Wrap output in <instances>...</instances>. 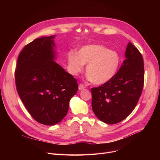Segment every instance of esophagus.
<instances>
[{"label":"esophagus","mask_w":160,"mask_h":160,"mask_svg":"<svg viewBox=\"0 0 160 160\" xmlns=\"http://www.w3.org/2000/svg\"><path fill=\"white\" fill-rule=\"evenodd\" d=\"M86 88V87L83 86V84H82V83H80V84L79 85V86H78V89L79 90H82V89H85Z\"/></svg>","instance_id":"34e87169"}]
</instances>
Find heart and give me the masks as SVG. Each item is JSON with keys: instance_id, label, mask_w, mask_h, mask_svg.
Listing matches in <instances>:
<instances>
[{"instance_id": "b5f03b06", "label": "heart", "mask_w": 160, "mask_h": 160, "mask_svg": "<svg viewBox=\"0 0 160 160\" xmlns=\"http://www.w3.org/2000/svg\"><path fill=\"white\" fill-rule=\"evenodd\" d=\"M69 72L78 75L87 65L86 72L88 80L96 85L110 81L117 74L121 64L119 54L115 50L98 44L81 47L77 53L72 51L67 55Z\"/></svg>"}]
</instances>
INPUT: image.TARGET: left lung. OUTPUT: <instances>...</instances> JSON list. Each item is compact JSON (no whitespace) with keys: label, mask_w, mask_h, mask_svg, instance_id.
<instances>
[{"label":"left lung","mask_w":160,"mask_h":160,"mask_svg":"<svg viewBox=\"0 0 160 160\" xmlns=\"http://www.w3.org/2000/svg\"><path fill=\"white\" fill-rule=\"evenodd\" d=\"M143 84V58L138 49L129 43L125 60L115 77L102 86L91 88L94 113L106 124L122 121L137 105Z\"/></svg>","instance_id":"obj_1"}]
</instances>
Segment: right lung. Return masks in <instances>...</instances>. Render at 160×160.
Here are the masks:
<instances>
[{
    "mask_svg": "<svg viewBox=\"0 0 160 160\" xmlns=\"http://www.w3.org/2000/svg\"><path fill=\"white\" fill-rule=\"evenodd\" d=\"M55 36H42L25 46L15 72L17 90L27 111L49 126L64 118L78 88L77 80L54 62Z\"/></svg>",
    "mask_w": 160,
    "mask_h": 160,
    "instance_id": "1",
    "label": "right lung"
}]
</instances>
